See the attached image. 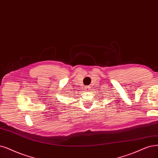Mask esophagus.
Here are the masks:
<instances>
[{"label":"esophagus","mask_w":158,"mask_h":158,"mask_svg":"<svg viewBox=\"0 0 158 158\" xmlns=\"http://www.w3.org/2000/svg\"><path fill=\"white\" fill-rule=\"evenodd\" d=\"M85 89L86 91H89L90 89V86H85Z\"/></svg>","instance_id":"34e87169"}]
</instances>
